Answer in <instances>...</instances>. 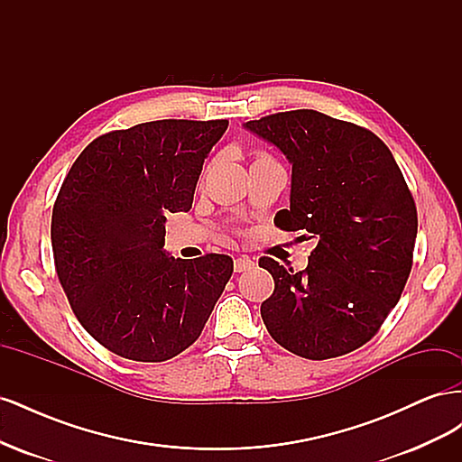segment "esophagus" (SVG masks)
Instances as JSON below:
<instances>
[{
    "label": "esophagus",
    "mask_w": 462,
    "mask_h": 462,
    "mask_svg": "<svg viewBox=\"0 0 462 462\" xmlns=\"http://www.w3.org/2000/svg\"><path fill=\"white\" fill-rule=\"evenodd\" d=\"M254 268V262L250 260L248 256H239L235 260V272H248V270H253Z\"/></svg>",
    "instance_id": "1"
}]
</instances>
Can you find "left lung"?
<instances>
[{
  "label": "left lung",
  "mask_w": 462,
  "mask_h": 462,
  "mask_svg": "<svg viewBox=\"0 0 462 462\" xmlns=\"http://www.w3.org/2000/svg\"><path fill=\"white\" fill-rule=\"evenodd\" d=\"M245 129L292 165L291 206L277 214V227L316 239L302 272L260 258L275 282L260 306L263 324L302 358L351 353L382 328L412 268L416 206L393 153L372 131L314 109Z\"/></svg>",
  "instance_id": "1"
}]
</instances>
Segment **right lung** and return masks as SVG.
<instances>
[{"instance_id": "1", "label": "right lung", "mask_w": 462, "mask_h": 462, "mask_svg": "<svg viewBox=\"0 0 462 462\" xmlns=\"http://www.w3.org/2000/svg\"><path fill=\"white\" fill-rule=\"evenodd\" d=\"M227 119H162L97 136L51 214L55 272L77 319L107 351L163 362L200 337L233 273L226 254L163 250L165 216L189 212Z\"/></svg>"}]
</instances>
